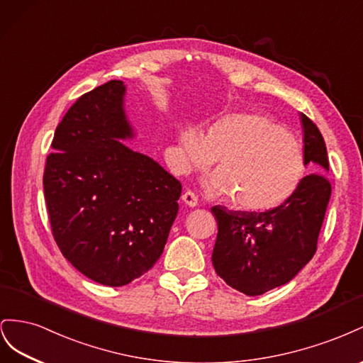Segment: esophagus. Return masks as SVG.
Wrapping results in <instances>:
<instances>
[{"mask_svg": "<svg viewBox=\"0 0 363 363\" xmlns=\"http://www.w3.org/2000/svg\"><path fill=\"white\" fill-rule=\"evenodd\" d=\"M182 202L185 203V205H189V206H196L198 205V196H196L193 191H185L184 194H182Z\"/></svg>", "mask_w": 363, "mask_h": 363, "instance_id": "1", "label": "esophagus"}]
</instances>
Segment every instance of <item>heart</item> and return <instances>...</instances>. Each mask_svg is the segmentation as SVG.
<instances>
[{
	"mask_svg": "<svg viewBox=\"0 0 363 363\" xmlns=\"http://www.w3.org/2000/svg\"><path fill=\"white\" fill-rule=\"evenodd\" d=\"M179 158L187 169L217 160L208 190L231 196L237 208L264 213L291 201L306 178V155L295 133L260 112L234 113L205 133L187 128L179 137Z\"/></svg>",
	"mask_w": 363,
	"mask_h": 363,
	"instance_id": "1",
	"label": "heart"
}]
</instances>
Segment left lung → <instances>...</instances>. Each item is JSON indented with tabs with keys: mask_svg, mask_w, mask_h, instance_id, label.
<instances>
[{
	"mask_svg": "<svg viewBox=\"0 0 363 363\" xmlns=\"http://www.w3.org/2000/svg\"><path fill=\"white\" fill-rule=\"evenodd\" d=\"M307 174L291 201L264 213L216 205L213 266L223 281L247 296L283 286L312 260L331 194L328 158L316 124L301 113Z\"/></svg>",
	"mask_w": 363,
	"mask_h": 363,
	"instance_id": "left-lung-1",
	"label": "left lung"
}]
</instances>
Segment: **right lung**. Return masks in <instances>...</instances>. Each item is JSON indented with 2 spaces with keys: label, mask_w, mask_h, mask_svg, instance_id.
Listing matches in <instances>:
<instances>
[{
  "label": "right lung",
  "mask_w": 363,
  "mask_h": 363,
  "mask_svg": "<svg viewBox=\"0 0 363 363\" xmlns=\"http://www.w3.org/2000/svg\"><path fill=\"white\" fill-rule=\"evenodd\" d=\"M121 80L86 92L57 124L44 196L59 250L92 281L118 287L158 262L181 182L121 140L133 137Z\"/></svg>",
  "instance_id": "obj_1"
}]
</instances>
